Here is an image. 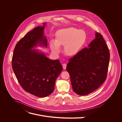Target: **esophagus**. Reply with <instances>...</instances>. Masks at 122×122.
Returning <instances> with one entry per match:
<instances>
[{
  "instance_id": "esophagus-1",
  "label": "esophagus",
  "mask_w": 122,
  "mask_h": 122,
  "mask_svg": "<svg viewBox=\"0 0 122 122\" xmlns=\"http://www.w3.org/2000/svg\"><path fill=\"white\" fill-rule=\"evenodd\" d=\"M66 63H64L63 64V67L64 69H66Z\"/></svg>"
}]
</instances>
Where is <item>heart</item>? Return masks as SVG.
I'll list each match as a JSON object with an SVG mask.
<instances>
[{"mask_svg":"<svg viewBox=\"0 0 122 122\" xmlns=\"http://www.w3.org/2000/svg\"><path fill=\"white\" fill-rule=\"evenodd\" d=\"M87 39L85 32L70 27L58 30L55 35V41L50 42L51 49L55 54L60 51L59 47L64 46L65 53L68 56L77 55L85 44Z\"/></svg>","mask_w":122,"mask_h":122,"instance_id":"heart-1","label":"heart"}]
</instances>
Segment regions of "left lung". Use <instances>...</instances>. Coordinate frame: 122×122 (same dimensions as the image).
<instances>
[{"label": "left lung", "mask_w": 122, "mask_h": 122, "mask_svg": "<svg viewBox=\"0 0 122 122\" xmlns=\"http://www.w3.org/2000/svg\"><path fill=\"white\" fill-rule=\"evenodd\" d=\"M73 57L66 66L73 90L84 96L97 90L107 78L110 51L101 34L96 32V38Z\"/></svg>", "instance_id": "left-lung-1"}]
</instances>
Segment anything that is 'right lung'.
Listing matches in <instances>:
<instances>
[{"instance_id":"1","label":"right lung","mask_w":122,"mask_h":122,"mask_svg":"<svg viewBox=\"0 0 122 122\" xmlns=\"http://www.w3.org/2000/svg\"><path fill=\"white\" fill-rule=\"evenodd\" d=\"M43 26L28 32L16 44L12 58V67L22 87L40 97L48 96L55 89L57 78L63 67L59 60H51L43 53L32 49L38 45L47 46Z\"/></svg>"}]
</instances>
